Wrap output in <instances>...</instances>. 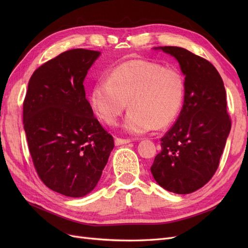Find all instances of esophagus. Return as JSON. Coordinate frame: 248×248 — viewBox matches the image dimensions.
<instances>
[{
  "mask_svg": "<svg viewBox=\"0 0 248 248\" xmlns=\"http://www.w3.org/2000/svg\"><path fill=\"white\" fill-rule=\"evenodd\" d=\"M131 140H128V139H121V138H116L115 140V144L116 146H119V145H124V144H128V142H130Z\"/></svg>",
  "mask_w": 248,
  "mask_h": 248,
  "instance_id": "obj_1",
  "label": "esophagus"
}]
</instances>
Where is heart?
<instances>
[{
  "instance_id": "obj_1",
  "label": "heart",
  "mask_w": 248,
  "mask_h": 248,
  "mask_svg": "<svg viewBox=\"0 0 248 248\" xmlns=\"http://www.w3.org/2000/svg\"><path fill=\"white\" fill-rule=\"evenodd\" d=\"M185 94L182 72L161 64L131 60L110 73L108 80L97 84L92 104L104 122L115 125L128 101L125 129L132 134L152 128L163 129L177 118Z\"/></svg>"
}]
</instances>
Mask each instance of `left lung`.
I'll list each match as a JSON object with an SVG mask.
<instances>
[{"instance_id": "1", "label": "left lung", "mask_w": 248, "mask_h": 248, "mask_svg": "<svg viewBox=\"0 0 248 248\" xmlns=\"http://www.w3.org/2000/svg\"><path fill=\"white\" fill-rule=\"evenodd\" d=\"M185 74L184 103L178 120L160 139L151 172L162 188L178 194L207 184L219 166L231 130L227 94L215 67L178 46H162Z\"/></svg>"}]
</instances>
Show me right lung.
Instances as JSON below:
<instances>
[{
    "label": "right lung",
    "instance_id": "obj_1",
    "mask_svg": "<svg viewBox=\"0 0 248 248\" xmlns=\"http://www.w3.org/2000/svg\"><path fill=\"white\" fill-rule=\"evenodd\" d=\"M99 55L74 48L42 64L24 100V128L37 175L66 197H84L95 188L115 147L86 98L84 79Z\"/></svg>",
    "mask_w": 248,
    "mask_h": 248
}]
</instances>
